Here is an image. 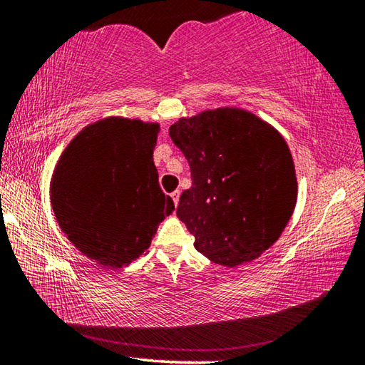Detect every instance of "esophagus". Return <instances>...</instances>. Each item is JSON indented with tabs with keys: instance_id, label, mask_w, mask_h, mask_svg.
Instances as JSON below:
<instances>
[{
	"instance_id": "1",
	"label": "esophagus",
	"mask_w": 365,
	"mask_h": 365,
	"mask_svg": "<svg viewBox=\"0 0 365 365\" xmlns=\"http://www.w3.org/2000/svg\"><path fill=\"white\" fill-rule=\"evenodd\" d=\"M170 197H172V200H174V205L177 206V205H178V197H180V191H178V190H175V191H174V193H172V195H170Z\"/></svg>"
}]
</instances>
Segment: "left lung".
<instances>
[{"label": "left lung", "mask_w": 365, "mask_h": 365, "mask_svg": "<svg viewBox=\"0 0 365 365\" xmlns=\"http://www.w3.org/2000/svg\"><path fill=\"white\" fill-rule=\"evenodd\" d=\"M191 170L177 215L195 248L237 267L262 255L287 227L298 196L285 140L242 109L206 110L169 128Z\"/></svg>", "instance_id": "1"}]
</instances>
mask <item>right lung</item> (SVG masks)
<instances>
[{"label":"right lung","mask_w":365,"mask_h":365,"mask_svg":"<svg viewBox=\"0 0 365 365\" xmlns=\"http://www.w3.org/2000/svg\"><path fill=\"white\" fill-rule=\"evenodd\" d=\"M158 128L122 117L91 123L54 169L51 205L61 230L106 267L119 269L143 255L174 211L153 163Z\"/></svg>","instance_id":"add662e5"}]
</instances>
